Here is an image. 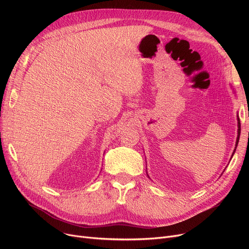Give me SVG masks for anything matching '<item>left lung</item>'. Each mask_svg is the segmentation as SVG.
<instances>
[{
	"mask_svg": "<svg viewBox=\"0 0 249 249\" xmlns=\"http://www.w3.org/2000/svg\"><path fill=\"white\" fill-rule=\"evenodd\" d=\"M238 119V136H237V140H236V146H237V144H238V141H239V136H240V121H239V118H237ZM235 150H236V147H235V149H234V151H233V153L235 152ZM233 155V154H232Z\"/></svg>",
	"mask_w": 249,
	"mask_h": 249,
	"instance_id": "8db88e82",
	"label": "left lung"
}]
</instances>
